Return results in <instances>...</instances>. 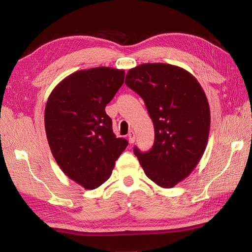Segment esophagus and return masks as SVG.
Segmentation results:
<instances>
[{"instance_id": "obj_1", "label": "esophagus", "mask_w": 252, "mask_h": 252, "mask_svg": "<svg viewBox=\"0 0 252 252\" xmlns=\"http://www.w3.org/2000/svg\"><path fill=\"white\" fill-rule=\"evenodd\" d=\"M128 141H129V144H133L134 141H135V133L134 131H130L128 133Z\"/></svg>"}]
</instances>
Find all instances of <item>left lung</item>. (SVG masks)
<instances>
[{
	"instance_id": "8db88e82",
	"label": "left lung",
	"mask_w": 252,
	"mask_h": 252,
	"mask_svg": "<svg viewBox=\"0 0 252 252\" xmlns=\"http://www.w3.org/2000/svg\"><path fill=\"white\" fill-rule=\"evenodd\" d=\"M125 83L143 98L155 126L151 150L135 147L134 155L152 182L172 188L193 171L207 146V96L191 73L171 64H141L129 69Z\"/></svg>"
}]
</instances>
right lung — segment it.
I'll return each instance as SVG.
<instances>
[{"mask_svg":"<svg viewBox=\"0 0 252 252\" xmlns=\"http://www.w3.org/2000/svg\"><path fill=\"white\" fill-rule=\"evenodd\" d=\"M124 69L95 67L68 75L45 107L47 141L60 168L93 190L107 181L128 142L117 138L105 107L123 85Z\"/></svg>","mask_w":252,"mask_h":252,"instance_id":"right-lung-1","label":"right lung"}]
</instances>
